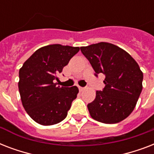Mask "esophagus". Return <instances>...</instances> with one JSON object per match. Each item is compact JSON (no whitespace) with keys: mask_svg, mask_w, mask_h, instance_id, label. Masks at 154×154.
<instances>
[{"mask_svg":"<svg viewBox=\"0 0 154 154\" xmlns=\"http://www.w3.org/2000/svg\"><path fill=\"white\" fill-rule=\"evenodd\" d=\"M85 88H84V87H81V86H79V90L81 92H82L83 91V90H85Z\"/></svg>","mask_w":154,"mask_h":154,"instance_id":"1","label":"esophagus"}]
</instances>
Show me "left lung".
<instances>
[{"mask_svg":"<svg viewBox=\"0 0 154 154\" xmlns=\"http://www.w3.org/2000/svg\"><path fill=\"white\" fill-rule=\"evenodd\" d=\"M96 72L105 75V86L96 92V97L87 105L93 119L115 124L129 117L142 90L143 72L138 64L124 49L100 42L81 47Z\"/></svg>","mask_w":154,"mask_h":154,"instance_id":"obj_1","label":"left lung"}]
</instances>
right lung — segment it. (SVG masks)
I'll list each match as a JSON object with an SVG mask.
<instances>
[{"label": "right lung", "mask_w": 154, "mask_h": 154, "mask_svg": "<svg viewBox=\"0 0 154 154\" xmlns=\"http://www.w3.org/2000/svg\"><path fill=\"white\" fill-rule=\"evenodd\" d=\"M80 50L79 47L49 45L35 52L19 70L18 88L26 112L42 125L57 124L65 119L78 88L55 83L57 74Z\"/></svg>", "instance_id": "right-lung-1"}]
</instances>
